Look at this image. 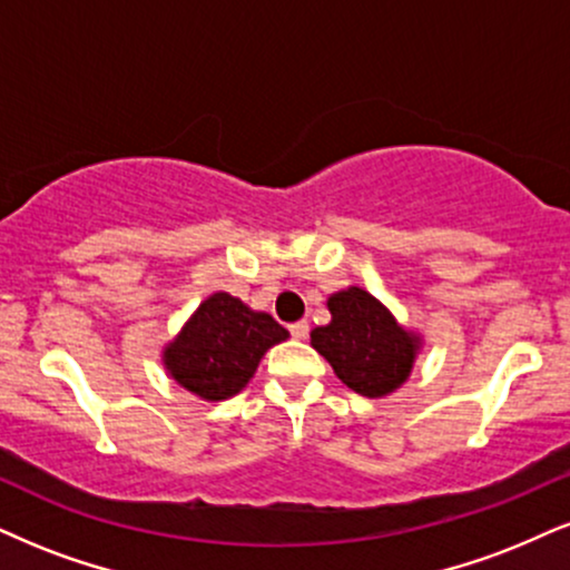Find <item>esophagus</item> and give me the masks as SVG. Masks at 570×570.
<instances>
[{"instance_id": "1", "label": "esophagus", "mask_w": 570, "mask_h": 570, "mask_svg": "<svg viewBox=\"0 0 570 570\" xmlns=\"http://www.w3.org/2000/svg\"><path fill=\"white\" fill-rule=\"evenodd\" d=\"M291 335H293V338L304 341L306 335H308V322H306V320H301V322H293V325H291Z\"/></svg>"}]
</instances>
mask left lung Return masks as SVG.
Here are the masks:
<instances>
[{"label":"left lung","instance_id":"8db88e82","mask_svg":"<svg viewBox=\"0 0 570 570\" xmlns=\"http://www.w3.org/2000/svg\"><path fill=\"white\" fill-rule=\"evenodd\" d=\"M330 322L312 330V346L341 383L367 399H383L412 375L423 338L406 330L391 308L360 285L327 298Z\"/></svg>","mask_w":570,"mask_h":570}]
</instances>
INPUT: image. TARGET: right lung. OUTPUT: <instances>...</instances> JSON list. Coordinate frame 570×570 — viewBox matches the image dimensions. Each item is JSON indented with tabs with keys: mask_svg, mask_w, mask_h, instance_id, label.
<instances>
[{
	"mask_svg": "<svg viewBox=\"0 0 570 570\" xmlns=\"http://www.w3.org/2000/svg\"><path fill=\"white\" fill-rule=\"evenodd\" d=\"M291 338L272 314L253 312L229 293H210L160 351L171 381L203 402H224L256 375L262 356Z\"/></svg>",
	"mask_w": 570,
	"mask_h": 570,
	"instance_id": "1",
	"label": "right lung"
}]
</instances>
